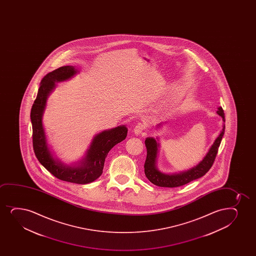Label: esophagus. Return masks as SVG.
I'll use <instances>...</instances> for the list:
<instances>
[{
  "label": "esophagus",
  "instance_id": "34e87169",
  "mask_svg": "<svg viewBox=\"0 0 256 256\" xmlns=\"http://www.w3.org/2000/svg\"><path fill=\"white\" fill-rule=\"evenodd\" d=\"M146 123H144V122H140V123L138 124L136 126L135 128H134V133H135L136 135H140L142 132H144V130L146 129Z\"/></svg>",
  "mask_w": 256,
  "mask_h": 256
}]
</instances>
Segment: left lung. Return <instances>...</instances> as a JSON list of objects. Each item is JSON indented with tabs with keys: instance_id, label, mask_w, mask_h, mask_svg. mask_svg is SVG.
Wrapping results in <instances>:
<instances>
[{
	"instance_id": "1",
	"label": "left lung",
	"mask_w": 256,
	"mask_h": 256,
	"mask_svg": "<svg viewBox=\"0 0 256 256\" xmlns=\"http://www.w3.org/2000/svg\"><path fill=\"white\" fill-rule=\"evenodd\" d=\"M217 114L222 117L224 122L226 121L224 112L221 106L218 109ZM224 128L226 126L224 124L220 134L218 135L214 144L209 148L208 152L206 153V156L203 158L202 160L194 168L180 174H166L158 170V168L156 166V160L159 152L158 148H159L160 144L153 138H147L145 140V145L147 148V157L144 164V172L148 180L154 186L174 188V187L184 186L193 180L204 176L214 162L218 147L220 145L221 140L224 134Z\"/></svg>"
}]
</instances>
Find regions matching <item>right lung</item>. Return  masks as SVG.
<instances>
[{"label":"right lung","instance_id":"obj_1","mask_svg":"<svg viewBox=\"0 0 256 256\" xmlns=\"http://www.w3.org/2000/svg\"><path fill=\"white\" fill-rule=\"evenodd\" d=\"M78 72L72 66H65L48 74L40 82L38 92L30 111L32 124L33 150L36 157L50 174L66 182L86 184L97 180L102 174L104 162L109 151L127 136L126 126L104 130L94 136L86 156L78 166H68L54 157L48 146L42 126L46 100L56 82L69 80Z\"/></svg>","mask_w":256,"mask_h":256}]
</instances>
